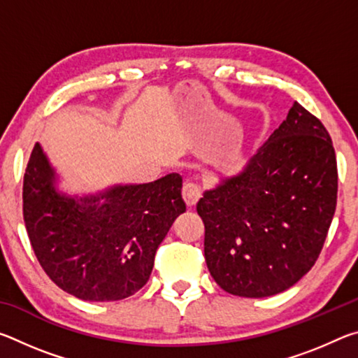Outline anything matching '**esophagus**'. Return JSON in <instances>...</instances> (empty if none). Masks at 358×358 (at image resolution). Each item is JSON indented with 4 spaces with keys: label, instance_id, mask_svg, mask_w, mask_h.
Returning a JSON list of instances; mask_svg holds the SVG:
<instances>
[{
    "label": "esophagus",
    "instance_id": "34e87169",
    "mask_svg": "<svg viewBox=\"0 0 358 358\" xmlns=\"http://www.w3.org/2000/svg\"><path fill=\"white\" fill-rule=\"evenodd\" d=\"M181 196H183V201L186 203L187 208H194L196 207V203L199 202V199L202 196V191L201 187L192 185V183H187L183 187V192H181Z\"/></svg>",
    "mask_w": 358,
    "mask_h": 358
}]
</instances>
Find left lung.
Returning a JSON list of instances; mask_svg holds the SVG:
<instances>
[{"instance_id": "1", "label": "left lung", "mask_w": 358, "mask_h": 358, "mask_svg": "<svg viewBox=\"0 0 358 358\" xmlns=\"http://www.w3.org/2000/svg\"><path fill=\"white\" fill-rule=\"evenodd\" d=\"M336 192L329 132L294 102L241 171L221 175L197 203L205 224V260L217 286L248 299L292 287L316 264Z\"/></svg>"}]
</instances>
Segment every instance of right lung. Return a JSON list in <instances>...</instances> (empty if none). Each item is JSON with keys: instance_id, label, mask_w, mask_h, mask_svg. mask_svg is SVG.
<instances>
[{"instance_id": "1", "label": "right lung", "mask_w": 358, "mask_h": 358, "mask_svg": "<svg viewBox=\"0 0 358 358\" xmlns=\"http://www.w3.org/2000/svg\"><path fill=\"white\" fill-rule=\"evenodd\" d=\"M41 143L23 177V220L36 257L64 292L115 301L147 284L155 254L185 213L181 177L69 194Z\"/></svg>"}]
</instances>
